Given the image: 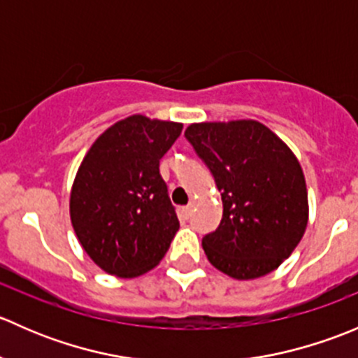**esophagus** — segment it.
Wrapping results in <instances>:
<instances>
[{
	"label": "esophagus",
	"mask_w": 358,
	"mask_h": 358,
	"mask_svg": "<svg viewBox=\"0 0 358 358\" xmlns=\"http://www.w3.org/2000/svg\"><path fill=\"white\" fill-rule=\"evenodd\" d=\"M192 208H194V202H189L187 206H183L182 213H183V216H185V218H189L190 213H192Z\"/></svg>",
	"instance_id": "1"
}]
</instances>
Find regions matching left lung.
Segmentation results:
<instances>
[{"instance_id": "8db88e82", "label": "left lung", "mask_w": 358, "mask_h": 358, "mask_svg": "<svg viewBox=\"0 0 358 358\" xmlns=\"http://www.w3.org/2000/svg\"><path fill=\"white\" fill-rule=\"evenodd\" d=\"M185 136L222 194V222L202 239L209 263L237 280L275 270L308 223L305 175L292 150L252 119L196 122Z\"/></svg>"}]
</instances>
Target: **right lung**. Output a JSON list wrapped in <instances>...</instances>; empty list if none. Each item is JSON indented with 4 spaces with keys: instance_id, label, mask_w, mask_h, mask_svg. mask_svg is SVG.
Returning a JSON list of instances; mask_svg holds the SVG:
<instances>
[{
    "instance_id": "add662e5",
    "label": "right lung",
    "mask_w": 358,
    "mask_h": 358,
    "mask_svg": "<svg viewBox=\"0 0 358 358\" xmlns=\"http://www.w3.org/2000/svg\"><path fill=\"white\" fill-rule=\"evenodd\" d=\"M182 128V122L129 115L106 129L83 159L71 190V222L103 272L138 277L169 249L180 222L159 161Z\"/></svg>"
}]
</instances>
